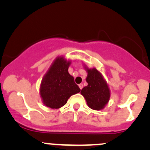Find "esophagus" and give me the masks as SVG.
<instances>
[{
    "label": "esophagus",
    "instance_id": "1",
    "mask_svg": "<svg viewBox=\"0 0 150 150\" xmlns=\"http://www.w3.org/2000/svg\"><path fill=\"white\" fill-rule=\"evenodd\" d=\"M79 87H80V89H82V87H83V85H82V84H80V85H79Z\"/></svg>",
    "mask_w": 150,
    "mask_h": 150
}]
</instances>
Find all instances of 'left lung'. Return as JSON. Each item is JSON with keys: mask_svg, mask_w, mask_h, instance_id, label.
<instances>
[{"mask_svg": "<svg viewBox=\"0 0 150 150\" xmlns=\"http://www.w3.org/2000/svg\"><path fill=\"white\" fill-rule=\"evenodd\" d=\"M85 69L88 85L82 88L81 94L85 97L89 108L97 111L103 109L110 99L108 86L101 73L96 68L89 69L85 67Z\"/></svg>", "mask_w": 150, "mask_h": 150, "instance_id": "1", "label": "left lung"}]
</instances>
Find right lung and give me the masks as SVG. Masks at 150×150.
Instances as JSON below:
<instances>
[{"mask_svg": "<svg viewBox=\"0 0 150 150\" xmlns=\"http://www.w3.org/2000/svg\"><path fill=\"white\" fill-rule=\"evenodd\" d=\"M71 63L63 56L56 58L42 80L40 95L45 106L59 108L73 94L80 92L73 76L68 73Z\"/></svg>", "mask_w": 150, "mask_h": 150, "instance_id": "add662e5", "label": "right lung"}]
</instances>
